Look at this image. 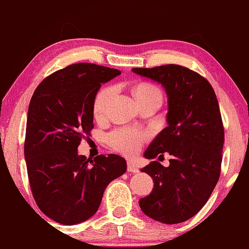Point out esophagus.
Listing matches in <instances>:
<instances>
[{"label":"esophagus","instance_id":"34e87169","mask_svg":"<svg viewBox=\"0 0 249 249\" xmlns=\"http://www.w3.org/2000/svg\"><path fill=\"white\" fill-rule=\"evenodd\" d=\"M127 171H128V173H138L139 168L136 167V166H134V164H133V163L128 162L127 163Z\"/></svg>","mask_w":249,"mask_h":249}]
</instances>
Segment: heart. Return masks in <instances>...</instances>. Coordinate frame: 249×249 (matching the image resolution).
Listing matches in <instances>:
<instances>
[{"label": "heart", "instance_id": "b5f03b06", "mask_svg": "<svg viewBox=\"0 0 249 249\" xmlns=\"http://www.w3.org/2000/svg\"><path fill=\"white\" fill-rule=\"evenodd\" d=\"M113 89L110 87L103 88L97 93L93 101V114L97 118H103L107 113L110 99L113 97ZM136 101L143 98H148L155 94H160L157 87L151 83H139L133 90ZM161 96V94H160ZM145 135L143 133L131 128H120L111 132L108 135V143L116 151L124 153L126 156H134L140 151L142 143L144 142Z\"/></svg>", "mask_w": 249, "mask_h": 249}]
</instances>
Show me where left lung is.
<instances>
[{
	"mask_svg": "<svg viewBox=\"0 0 249 249\" xmlns=\"http://www.w3.org/2000/svg\"><path fill=\"white\" fill-rule=\"evenodd\" d=\"M159 82L168 97V126L145 150L146 159L171 156L169 166L152 161L141 171L153 179V190L139 201L140 208L157 221L175 225L201 210L221 173L225 129L212 86L192 70L176 64L132 69Z\"/></svg>",
	"mask_w": 249,
	"mask_h": 249,
	"instance_id": "obj_1",
	"label": "left lung"
}]
</instances>
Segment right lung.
<instances>
[{"mask_svg": "<svg viewBox=\"0 0 249 249\" xmlns=\"http://www.w3.org/2000/svg\"><path fill=\"white\" fill-rule=\"evenodd\" d=\"M120 70L78 63L39 83L28 108L24 159L34 198L44 214L62 225H78L99 209L107 185L126 171L117 155L93 160L78 155L93 128V101L101 83Z\"/></svg>", "mask_w": 249, "mask_h": 249, "instance_id": "add662e5", "label": "right lung"}]
</instances>
